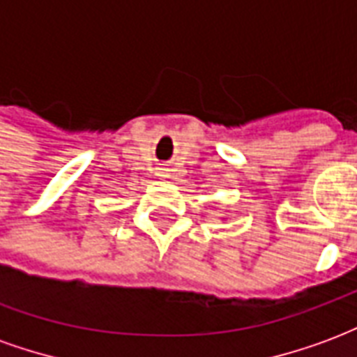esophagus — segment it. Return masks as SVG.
I'll return each mask as SVG.
<instances>
[{
  "label": "esophagus",
  "instance_id": "obj_1",
  "mask_svg": "<svg viewBox=\"0 0 357 357\" xmlns=\"http://www.w3.org/2000/svg\"><path fill=\"white\" fill-rule=\"evenodd\" d=\"M168 174H170V170H168L166 166H160V168H158V176H160V178H168Z\"/></svg>",
  "mask_w": 357,
  "mask_h": 357
}]
</instances>
